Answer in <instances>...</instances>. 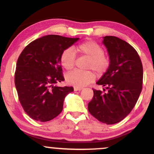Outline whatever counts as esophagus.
Wrapping results in <instances>:
<instances>
[{
  "label": "esophagus",
  "instance_id": "34e87169",
  "mask_svg": "<svg viewBox=\"0 0 154 154\" xmlns=\"http://www.w3.org/2000/svg\"><path fill=\"white\" fill-rule=\"evenodd\" d=\"M74 90L75 91H80L82 90V88H77V87H75L74 88Z\"/></svg>",
  "mask_w": 154,
  "mask_h": 154
}]
</instances>
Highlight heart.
I'll use <instances>...</instances> for the list:
<instances>
[{
  "label": "heart",
  "mask_w": 154,
  "mask_h": 154,
  "mask_svg": "<svg viewBox=\"0 0 154 154\" xmlns=\"http://www.w3.org/2000/svg\"><path fill=\"white\" fill-rule=\"evenodd\" d=\"M77 51L81 54L89 58L87 68L93 69L98 75H103L109 66V60L104 56L103 49L98 43L93 41L85 42L77 48ZM76 55L72 48L65 49L60 56L61 64L65 69L70 70L75 63ZM95 78L92 71H80L75 69L69 72L66 76V82L77 88H82L93 82Z\"/></svg>",
  "instance_id": "heart-1"
}]
</instances>
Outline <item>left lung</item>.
I'll list each match as a JSON object with an SVG mask.
<instances>
[{"instance_id": "left-lung-1", "label": "left lung", "mask_w": 154, "mask_h": 154, "mask_svg": "<svg viewBox=\"0 0 154 154\" xmlns=\"http://www.w3.org/2000/svg\"><path fill=\"white\" fill-rule=\"evenodd\" d=\"M102 43L106 48L110 63L96 84L105 87L107 92L93 89L94 95L88 108L98 121L113 125L125 119L137 103L142 91L143 72L138 54L126 41L106 36Z\"/></svg>"}]
</instances>
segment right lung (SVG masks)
<instances>
[{
  "instance_id": "right-lung-1",
  "label": "right lung",
  "mask_w": 154,
  "mask_h": 154,
  "mask_svg": "<svg viewBox=\"0 0 154 154\" xmlns=\"http://www.w3.org/2000/svg\"><path fill=\"white\" fill-rule=\"evenodd\" d=\"M79 38L49 35L24 48L17 63L15 86L21 105L36 121L48 122L63 110V100L72 87H59L64 80L60 56Z\"/></svg>"
}]
</instances>
